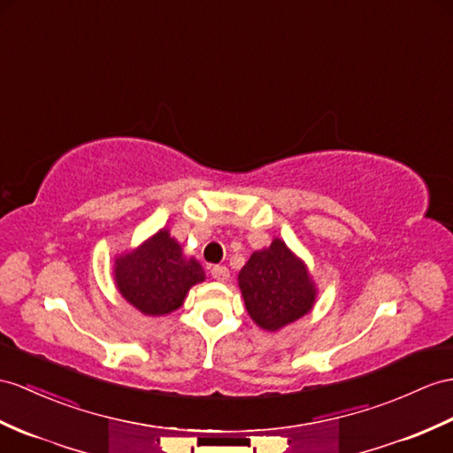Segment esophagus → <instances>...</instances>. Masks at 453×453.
I'll list each match as a JSON object with an SVG mask.
<instances>
[{
  "instance_id": "obj_1",
  "label": "esophagus",
  "mask_w": 453,
  "mask_h": 453,
  "mask_svg": "<svg viewBox=\"0 0 453 453\" xmlns=\"http://www.w3.org/2000/svg\"><path fill=\"white\" fill-rule=\"evenodd\" d=\"M211 277L219 282H226L230 279V273L226 267H220V265H217V267L211 269Z\"/></svg>"
}]
</instances>
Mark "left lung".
Segmentation results:
<instances>
[{"label":"left lung","mask_w":453,"mask_h":453,"mask_svg":"<svg viewBox=\"0 0 453 453\" xmlns=\"http://www.w3.org/2000/svg\"><path fill=\"white\" fill-rule=\"evenodd\" d=\"M238 286L253 323L269 333L310 313L317 297L305 263L280 238L251 253L238 274Z\"/></svg>","instance_id":"1"}]
</instances>
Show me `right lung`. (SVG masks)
<instances>
[{
  "label": "right lung",
  "mask_w": 453,
  "mask_h": 453,
  "mask_svg": "<svg viewBox=\"0 0 453 453\" xmlns=\"http://www.w3.org/2000/svg\"><path fill=\"white\" fill-rule=\"evenodd\" d=\"M113 277L132 307L159 317L179 310L192 286L205 280V271L196 257H184L182 246L161 228L138 248L115 257Z\"/></svg>",
  "instance_id": "1"
}]
</instances>
